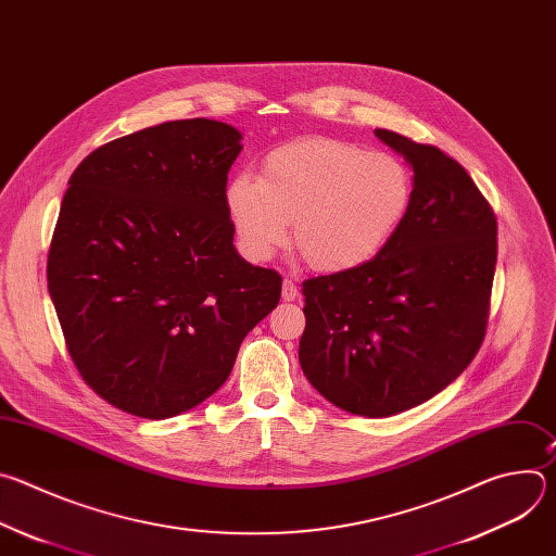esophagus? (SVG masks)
Masks as SVG:
<instances>
[{
  "label": "esophagus",
  "mask_w": 556,
  "mask_h": 556,
  "mask_svg": "<svg viewBox=\"0 0 556 556\" xmlns=\"http://www.w3.org/2000/svg\"><path fill=\"white\" fill-rule=\"evenodd\" d=\"M296 294H299L296 283H294L292 279H283V290H281L283 301H294V299H296Z\"/></svg>",
  "instance_id": "34e87169"
}]
</instances>
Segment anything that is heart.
Wrapping results in <instances>:
<instances>
[{
    "label": "heart",
    "mask_w": 556,
    "mask_h": 556,
    "mask_svg": "<svg viewBox=\"0 0 556 556\" xmlns=\"http://www.w3.org/2000/svg\"><path fill=\"white\" fill-rule=\"evenodd\" d=\"M224 204L247 260L268 262L294 222L301 257L316 270L339 273L387 247L409 211L412 176L389 153L307 136L270 149L260 178L230 176Z\"/></svg>",
    "instance_id": "heart-1"
}]
</instances>
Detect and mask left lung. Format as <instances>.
I'll return each mask as SVG.
<instances>
[{
	"label": "left lung",
	"mask_w": 556,
	"mask_h": 556,
	"mask_svg": "<svg viewBox=\"0 0 556 556\" xmlns=\"http://www.w3.org/2000/svg\"><path fill=\"white\" fill-rule=\"evenodd\" d=\"M374 134L412 165V204L374 260L303 281L299 363L332 405L384 418L433 399L480 352L497 219L442 149L389 129Z\"/></svg>",
	"instance_id": "left-lung-1"
}]
</instances>
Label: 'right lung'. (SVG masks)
<instances>
[{"label": "right lung", "mask_w": 556, "mask_h": 556, "mask_svg": "<svg viewBox=\"0 0 556 556\" xmlns=\"http://www.w3.org/2000/svg\"><path fill=\"white\" fill-rule=\"evenodd\" d=\"M242 134L169 121L78 165L48 253L67 352L103 401L138 418L193 409L228 378L281 275L240 257L224 204Z\"/></svg>", "instance_id": "right-lung-1"}]
</instances>
